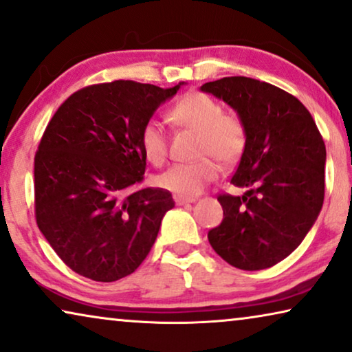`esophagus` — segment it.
<instances>
[{"label":"esophagus","instance_id":"esophagus-1","mask_svg":"<svg viewBox=\"0 0 352 352\" xmlns=\"http://www.w3.org/2000/svg\"><path fill=\"white\" fill-rule=\"evenodd\" d=\"M175 201H176V205H186V203H193L195 201V198H190V197H179V195H176L175 197Z\"/></svg>","mask_w":352,"mask_h":352}]
</instances>
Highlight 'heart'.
Listing matches in <instances>:
<instances>
[{
	"mask_svg": "<svg viewBox=\"0 0 352 352\" xmlns=\"http://www.w3.org/2000/svg\"><path fill=\"white\" fill-rule=\"evenodd\" d=\"M171 122L200 135L198 157L212 155L221 164H233L246 146V126L235 114L223 113L216 100L205 94H187L171 106ZM140 142L142 154L152 165H162L168 155V140L164 125L149 120L142 126ZM219 175V166L211 159L192 164H176L157 176V184L181 197H195Z\"/></svg>",
	"mask_w": 352,
	"mask_h": 352,
	"instance_id": "obj_1",
	"label": "heart"
}]
</instances>
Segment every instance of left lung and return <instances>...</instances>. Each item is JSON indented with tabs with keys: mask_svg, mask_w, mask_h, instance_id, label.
Segmentation results:
<instances>
[{
	"mask_svg": "<svg viewBox=\"0 0 352 352\" xmlns=\"http://www.w3.org/2000/svg\"><path fill=\"white\" fill-rule=\"evenodd\" d=\"M200 90L227 103L246 126V146L230 181L246 192L219 195L223 219L208 239L232 267H273L300 246L322 210V136L308 109L272 84L233 76Z\"/></svg>",
	"mask_w": 352,
	"mask_h": 352,
	"instance_id": "obj_1",
	"label": "left lung"
}]
</instances>
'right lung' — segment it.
Here are the masks:
<instances>
[{"label":"right lung","instance_id":"1","mask_svg":"<svg viewBox=\"0 0 352 352\" xmlns=\"http://www.w3.org/2000/svg\"><path fill=\"white\" fill-rule=\"evenodd\" d=\"M184 84L90 85L50 119L34 157L36 222L73 272L113 283L133 273L154 246L175 201L164 188L141 187L140 135Z\"/></svg>","mask_w":352,"mask_h":352}]
</instances>
